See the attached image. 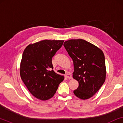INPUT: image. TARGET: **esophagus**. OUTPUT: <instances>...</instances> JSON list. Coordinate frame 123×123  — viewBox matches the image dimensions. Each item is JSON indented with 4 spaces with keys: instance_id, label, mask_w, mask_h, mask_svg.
Listing matches in <instances>:
<instances>
[{
    "instance_id": "esophagus-1",
    "label": "esophagus",
    "mask_w": 123,
    "mask_h": 123,
    "mask_svg": "<svg viewBox=\"0 0 123 123\" xmlns=\"http://www.w3.org/2000/svg\"><path fill=\"white\" fill-rule=\"evenodd\" d=\"M65 75V77H66L67 78H68V79H72V75L70 74L67 73Z\"/></svg>"
}]
</instances>
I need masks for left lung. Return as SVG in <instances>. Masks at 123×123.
Instances as JSON below:
<instances>
[{"label": "left lung", "instance_id": "left-lung-1", "mask_svg": "<svg viewBox=\"0 0 123 123\" xmlns=\"http://www.w3.org/2000/svg\"><path fill=\"white\" fill-rule=\"evenodd\" d=\"M64 46L73 61V78L79 83L74 94L82 100L90 98L105 82L106 67L103 52L82 39L68 40L64 43Z\"/></svg>", "mask_w": 123, "mask_h": 123}]
</instances>
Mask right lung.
Masks as SVG:
<instances>
[{"mask_svg": "<svg viewBox=\"0 0 123 123\" xmlns=\"http://www.w3.org/2000/svg\"><path fill=\"white\" fill-rule=\"evenodd\" d=\"M63 40H45L30 44L22 57L20 75L31 93L41 100L54 95L64 77L54 71L52 58L63 45Z\"/></svg>", "mask_w": 123, "mask_h": 123, "instance_id": "obj_1", "label": "right lung"}]
</instances>
